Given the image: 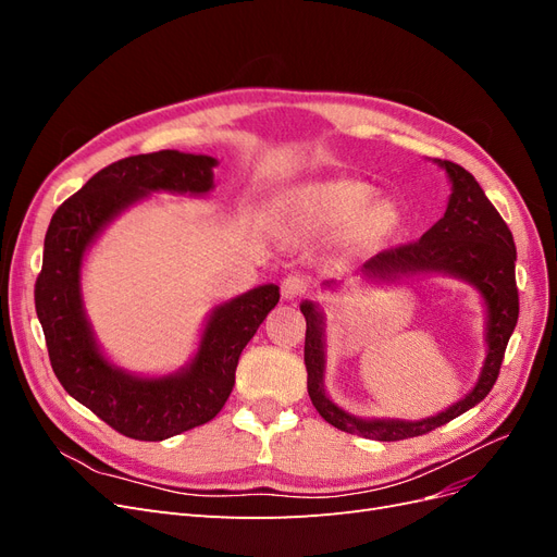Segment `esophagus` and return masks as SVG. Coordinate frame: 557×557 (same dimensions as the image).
I'll use <instances>...</instances> for the list:
<instances>
[{"instance_id": "esophagus-1", "label": "esophagus", "mask_w": 557, "mask_h": 557, "mask_svg": "<svg viewBox=\"0 0 557 557\" xmlns=\"http://www.w3.org/2000/svg\"><path fill=\"white\" fill-rule=\"evenodd\" d=\"M307 278L299 274H288L281 281V295L283 299H299L301 295L307 293Z\"/></svg>"}]
</instances>
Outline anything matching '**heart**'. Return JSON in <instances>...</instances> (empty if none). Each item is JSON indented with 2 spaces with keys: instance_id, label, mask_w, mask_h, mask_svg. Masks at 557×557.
Returning <instances> with one entry per match:
<instances>
[{
  "instance_id": "heart-1",
  "label": "heart",
  "mask_w": 557,
  "mask_h": 557,
  "mask_svg": "<svg viewBox=\"0 0 557 557\" xmlns=\"http://www.w3.org/2000/svg\"><path fill=\"white\" fill-rule=\"evenodd\" d=\"M379 197V185L358 178L311 181L278 193L274 215L295 232H334L360 221V237L379 242L401 223L393 201Z\"/></svg>"
}]
</instances>
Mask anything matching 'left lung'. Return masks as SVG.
Here are the masks:
<instances>
[{
	"label": "left lung",
	"instance_id": "1",
	"mask_svg": "<svg viewBox=\"0 0 557 557\" xmlns=\"http://www.w3.org/2000/svg\"><path fill=\"white\" fill-rule=\"evenodd\" d=\"M442 166L450 183V195L444 215L416 244L385 250L367 260L356 278L372 288L409 283L423 276H448L467 283L481 297L485 309L483 342L485 358L476 383L471 391L453 401L444 411L420 418H362L339 407L325 387L327 369V315L313 299H305L299 311L307 318L305 362L309 372V397L315 411L336 430L364 436L374 442H399L428 434L450 423L476 407L493 391L504 360V350L511 339L518 320V290H516V246L513 237L502 221L497 209L485 197L476 178L460 164L434 160ZM342 283L325 281L323 290H336Z\"/></svg>",
	"mask_w": 557,
	"mask_h": 557
}]
</instances>
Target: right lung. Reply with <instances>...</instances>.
I'll list each match as a JSON object with an SVG mask.
<instances>
[{"label":"right lung","instance_id":"1","mask_svg":"<svg viewBox=\"0 0 557 557\" xmlns=\"http://www.w3.org/2000/svg\"><path fill=\"white\" fill-rule=\"evenodd\" d=\"M218 160L181 150L132 156L97 172L50 218L35 305L62 387L113 430L162 442L209 423L225 407L246 344L278 305V285H256L215 305L197 350L166 374H137L111 360L83 301V267L104 230L150 195L207 197Z\"/></svg>","mask_w":557,"mask_h":557}]
</instances>
